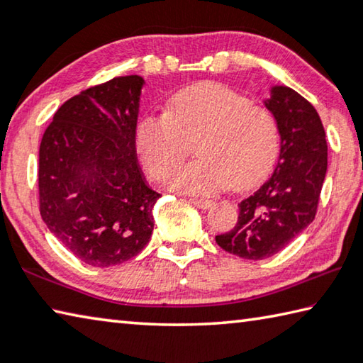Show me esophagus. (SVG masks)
I'll use <instances>...</instances> for the list:
<instances>
[{"label": "esophagus", "mask_w": 363, "mask_h": 363, "mask_svg": "<svg viewBox=\"0 0 363 363\" xmlns=\"http://www.w3.org/2000/svg\"><path fill=\"white\" fill-rule=\"evenodd\" d=\"M190 203L194 206L200 208V210H208L213 205V200H206V199H190Z\"/></svg>", "instance_id": "obj_1"}]
</instances>
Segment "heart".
<instances>
[{
  "mask_svg": "<svg viewBox=\"0 0 363 363\" xmlns=\"http://www.w3.org/2000/svg\"><path fill=\"white\" fill-rule=\"evenodd\" d=\"M194 143L199 160L177 171L171 189L210 195L261 182L277 160L280 138L266 107L223 84L200 83L176 93L164 115L145 116L136 134L144 168L155 179H168Z\"/></svg>",
  "mask_w": 363,
  "mask_h": 363,
  "instance_id": "1",
  "label": "heart"
}]
</instances>
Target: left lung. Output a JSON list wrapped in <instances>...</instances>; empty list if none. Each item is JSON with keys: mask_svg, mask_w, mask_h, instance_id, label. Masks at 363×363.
<instances>
[{"mask_svg": "<svg viewBox=\"0 0 363 363\" xmlns=\"http://www.w3.org/2000/svg\"><path fill=\"white\" fill-rule=\"evenodd\" d=\"M269 93L264 106L280 134L277 167L240 201L235 227L216 235L227 253L253 261L279 253L314 220L327 174V139L317 110L288 86H270Z\"/></svg>", "mask_w": 363, "mask_h": 363, "instance_id": "1", "label": "left lung"}]
</instances>
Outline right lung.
<instances>
[{
	"label": "right lung",
	"instance_id": "obj_1",
	"mask_svg": "<svg viewBox=\"0 0 363 363\" xmlns=\"http://www.w3.org/2000/svg\"><path fill=\"white\" fill-rule=\"evenodd\" d=\"M144 78L110 79L73 96L54 113L40 145V213L78 259L110 267L138 256L160 199L138 162Z\"/></svg>",
	"mask_w": 363,
	"mask_h": 363
}]
</instances>
